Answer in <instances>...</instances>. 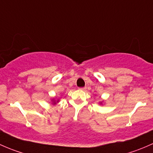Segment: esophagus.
Segmentation results:
<instances>
[{
	"label": "esophagus",
	"instance_id": "esophagus-1",
	"mask_svg": "<svg viewBox=\"0 0 153 153\" xmlns=\"http://www.w3.org/2000/svg\"><path fill=\"white\" fill-rule=\"evenodd\" d=\"M79 90H81V91H85V90H86V87L79 88Z\"/></svg>",
	"mask_w": 153,
	"mask_h": 153
}]
</instances>
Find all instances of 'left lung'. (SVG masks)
<instances>
[{"label": "left lung", "mask_w": 153, "mask_h": 153, "mask_svg": "<svg viewBox=\"0 0 153 153\" xmlns=\"http://www.w3.org/2000/svg\"><path fill=\"white\" fill-rule=\"evenodd\" d=\"M100 104H102V102H100Z\"/></svg>", "instance_id": "left-lung-1"}]
</instances>
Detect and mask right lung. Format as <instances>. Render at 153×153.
I'll list each match as a JSON object with an SVG mask.
<instances>
[{
    "instance_id": "right-lung-1",
    "label": "right lung",
    "mask_w": 153,
    "mask_h": 153,
    "mask_svg": "<svg viewBox=\"0 0 153 153\" xmlns=\"http://www.w3.org/2000/svg\"><path fill=\"white\" fill-rule=\"evenodd\" d=\"M53 101V105H55V104H56V103H57V102H59V100H57V101H56V100H52Z\"/></svg>"
}]
</instances>
